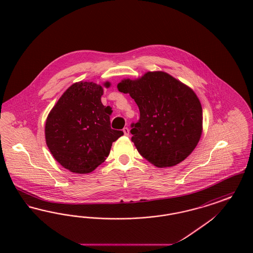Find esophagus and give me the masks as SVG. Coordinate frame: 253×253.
<instances>
[{"label":"esophagus","mask_w":253,"mask_h":253,"mask_svg":"<svg viewBox=\"0 0 253 253\" xmlns=\"http://www.w3.org/2000/svg\"><path fill=\"white\" fill-rule=\"evenodd\" d=\"M123 132H124V134L125 135H129V133H130V130H129V128H127V127H125L124 129H123Z\"/></svg>","instance_id":"34e87169"}]
</instances>
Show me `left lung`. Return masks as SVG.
Wrapping results in <instances>:
<instances>
[{"mask_svg":"<svg viewBox=\"0 0 253 253\" xmlns=\"http://www.w3.org/2000/svg\"><path fill=\"white\" fill-rule=\"evenodd\" d=\"M120 92L130 94L140 118L131 124L138 153L157 167L174 166L189 157L202 133L201 103L193 90L165 72L124 80Z\"/></svg>","mask_w":253,"mask_h":253,"instance_id":"1","label":"left lung"}]
</instances>
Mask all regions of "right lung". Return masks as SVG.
<instances>
[{"label":"right lung","instance_id":"obj_1","mask_svg":"<svg viewBox=\"0 0 253 253\" xmlns=\"http://www.w3.org/2000/svg\"><path fill=\"white\" fill-rule=\"evenodd\" d=\"M102 87L94 83L74 84L49 113L46 144L60 165L73 172L94 170L108 157L112 143L123 135L111 128L113 111L102 104Z\"/></svg>","mask_w":253,"mask_h":253}]
</instances>
